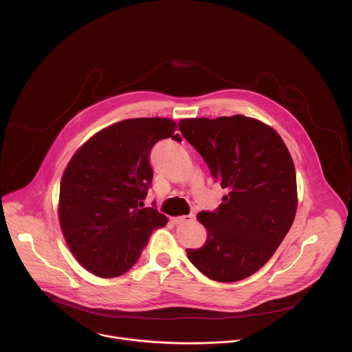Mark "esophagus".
I'll list each match as a JSON object with an SVG mask.
<instances>
[{
  "label": "esophagus",
  "instance_id": "34e87169",
  "mask_svg": "<svg viewBox=\"0 0 352 352\" xmlns=\"http://www.w3.org/2000/svg\"><path fill=\"white\" fill-rule=\"evenodd\" d=\"M193 220H195V216H193V214H188V216H182V217H174V219H173L174 224H177V226L188 224V223H192Z\"/></svg>",
  "mask_w": 352,
  "mask_h": 352
}]
</instances>
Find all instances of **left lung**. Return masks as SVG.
<instances>
[{
  "mask_svg": "<svg viewBox=\"0 0 352 352\" xmlns=\"http://www.w3.org/2000/svg\"><path fill=\"white\" fill-rule=\"evenodd\" d=\"M182 136L228 189L214 212H200L208 230L199 249H186L192 265L220 283L256 273L273 256L296 212V177L288 148L266 124L243 117L181 120Z\"/></svg>",
  "mask_w": 352,
  "mask_h": 352,
  "instance_id": "1",
  "label": "left lung"
}]
</instances>
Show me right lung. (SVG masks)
I'll use <instances>...</instances> for the list:
<instances>
[{
  "mask_svg": "<svg viewBox=\"0 0 352 352\" xmlns=\"http://www.w3.org/2000/svg\"><path fill=\"white\" fill-rule=\"evenodd\" d=\"M167 138L181 142L173 120H125L90 138L67 166L60 223L71 252L90 273H126L152 232L167 224L155 204L141 209L153 179L150 152Z\"/></svg>",
  "mask_w": 352,
  "mask_h": 352,
  "instance_id": "right-lung-1",
  "label": "right lung"
}]
</instances>
